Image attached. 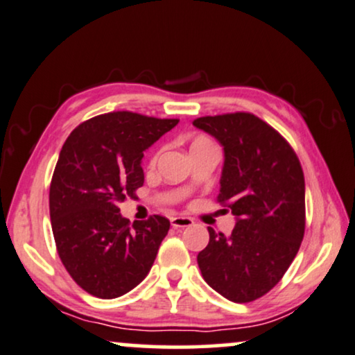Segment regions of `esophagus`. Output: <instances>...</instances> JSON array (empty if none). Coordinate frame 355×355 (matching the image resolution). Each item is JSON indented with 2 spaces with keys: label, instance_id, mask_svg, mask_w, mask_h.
<instances>
[{
  "label": "esophagus",
  "instance_id": "obj_1",
  "mask_svg": "<svg viewBox=\"0 0 355 355\" xmlns=\"http://www.w3.org/2000/svg\"><path fill=\"white\" fill-rule=\"evenodd\" d=\"M170 222H172L173 229H185V227H191L195 224V220H193L191 217H185V216H175L170 219Z\"/></svg>",
  "mask_w": 355,
  "mask_h": 355
}]
</instances>
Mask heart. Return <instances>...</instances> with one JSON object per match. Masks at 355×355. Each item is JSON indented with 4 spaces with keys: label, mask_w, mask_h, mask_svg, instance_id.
Returning <instances> with one entry per match:
<instances>
[{
    "label": "heart",
    "mask_w": 355,
    "mask_h": 355,
    "mask_svg": "<svg viewBox=\"0 0 355 355\" xmlns=\"http://www.w3.org/2000/svg\"><path fill=\"white\" fill-rule=\"evenodd\" d=\"M207 143H211V141L207 139V138H205V136H198V138H196L195 141H193V144H191V146H198V144H207ZM157 155H159V154H155L154 157H153V164L155 162V160H157Z\"/></svg>",
    "instance_id": "b5f03b06"
}]
</instances>
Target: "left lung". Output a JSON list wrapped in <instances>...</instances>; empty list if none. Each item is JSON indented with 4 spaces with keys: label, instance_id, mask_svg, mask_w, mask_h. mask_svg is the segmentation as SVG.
<instances>
[{
    "label": "left lung",
    "instance_id": "left-lung-1",
    "mask_svg": "<svg viewBox=\"0 0 355 355\" xmlns=\"http://www.w3.org/2000/svg\"><path fill=\"white\" fill-rule=\"evenodd\" d=\"M224 148L217 201L237 217L232 234L209 230L198 253L202 277L225 299L247 304L282 279L305 234V178L292 146L253 113L193 121ZM227 211V209H225Z\"/></svg>",
    "mask_w": 355,
    "mask_h": 355
}]
</instances>
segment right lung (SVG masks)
<instances>
[{
  "mask_svg": "<svg viewBox=\"0 0 355 355\" xmlns=\"http://www.w3.org/2000/svg\"><path fill=\"white\" fill-rule=\"evenodd\" d=\"M177 118L133 112L83 121L61 148L50 183V219L61 263L76 284L98 299H115L148 276L170 220L131 222L120 202L143 187V153Z\"/></svg>",
  "mask_w": 355,
  "mask_h": 355,
  "instance_id": "right-lung-1",
  "label": "right lung"
}]
</instances>
